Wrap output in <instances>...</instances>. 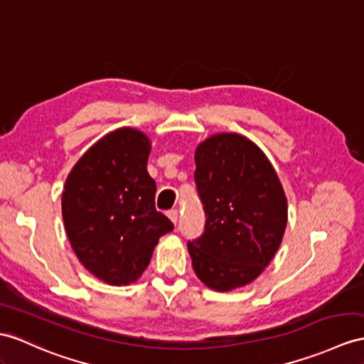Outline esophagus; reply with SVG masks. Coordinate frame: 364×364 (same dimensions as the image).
<instances>
[{
	"mask_svg": "<svg viewBox=\"0 0 364 364\" xmlns=\"http://www.w3.org/2000/svg\"><path fill=\"white\" fill-rule=\"evenodd\" d=\"M168 218H170L171 223L176 225V224H177V220H179V211H177V210L168 211Z\"/></svg>",
	"mask_w": 364,
	"mask_h": 364,
	"instance_id": "1",
	"label": "esophagus"
}]
</instances>
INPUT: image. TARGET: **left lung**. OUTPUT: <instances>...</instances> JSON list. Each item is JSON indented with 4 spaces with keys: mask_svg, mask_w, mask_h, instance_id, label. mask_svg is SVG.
Segmentation results:
<instances>
[{
    "mask_svg": "<svg viewBox=\"0 0 364 364\" xmlns=\"http://www.w3.org/2000/svg\"><path fill=\"white\" fill-rule=\"evenodd\" d=\"M205 232L188 242L193 270L208 289L250 284L277 255L289 205L269 157L249 137L218 132L194 151Z\"/></svg>",
    "mask_w": 364,
    "mask_h": 364,
    "instance_id": "1",
    "label": "left lung"
}]
</instances>
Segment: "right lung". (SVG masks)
<instances>
[{
	"mask_svg": "<svg viewBox=\"0 0 364 364\" xmlns=\"http://www.w3.org/2000/svg\"><path fill=\"white\" fill-rule=\"evenodd\" d=\"M151 140L122 127L78 159L61 193V215L80 264L109 286L136 282L173 223L154 205L146 164Z\"/></svg>",
	"mask_w": 364,
	"mask_h": 364,
	"instance_id": "1",
	"label": "right lung"
}]
</instances>
